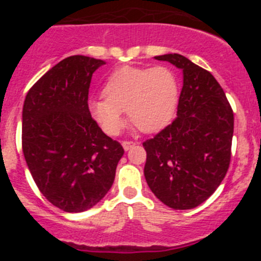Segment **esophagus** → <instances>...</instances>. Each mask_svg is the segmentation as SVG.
Wrapping results in <instances>:
<instances>
[{
	"label": "esophagus",
	"instance_id": "34e87169",
	"mask_svg": "<svg viewBox=\"0 0 261 261\" xmlns=\"http://www.w3.org/2000/svg\"><path fill=\"white\" fill-rule=\"evenodd\" d=\"M122 146H123V149H125V150H130L131 147L135 146V143H134V141L125 140V141H122Z\"/></svg>",
	"mask_w": 261,
	"mask_h": 261
}]
</instances>
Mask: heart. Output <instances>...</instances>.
<instances>
[{"label": "heart", "mask_w": 261, "mask_h": 261, "mask_svg": "<svg viewBox=\"0 0 261 261\" xmlns=\"http://www.w3.org/2000/svg\"><path fill=\"white\" fill-rule=\"evenodd\" d=\"M105 98L92 99L89 111L105 133L116 135L122 112L143 133H155L169 123L179 99V81L167 67H121L105 82Z\"/></svg>", "instance_id": "obj_1"}]
</instances>
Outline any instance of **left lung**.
<instances>
[{"instance_id": "8db88e82", "label": "left lung", "mask_w": 261, "mask_h": 261, "mask_svg": "<svg viewBox=\"0 0 261 261\" xmlns=\"http://www.w3.org/2000/svg\"><path fill=\"white\" fill-rule=\"evenodd\" d=\"M183 70L177 117L144 141V175L158 199L191 210L212 196L231 162L233 112L222 87L203 68L180 54L155 57Z\"/></svg>"}]
</instances>
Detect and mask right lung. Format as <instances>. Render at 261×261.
<instances>
[{"instance_id": "obj_1", "label": "right lung", "mask_w": 261, "mask_h": 261, "mask_svg": "<svg viewBox=\"0 0 261 261\" xmlns=\"http://www.w3.org/2000/svg\"><path fill=\"white\" fill-rule=\"evenodd\" d=\"M103 60L84 55L63 59L26 94L22 151L43 196L65 212H83L111 188L123 155L88 109L92 74Z\"/></svg>"}]
</instances>
